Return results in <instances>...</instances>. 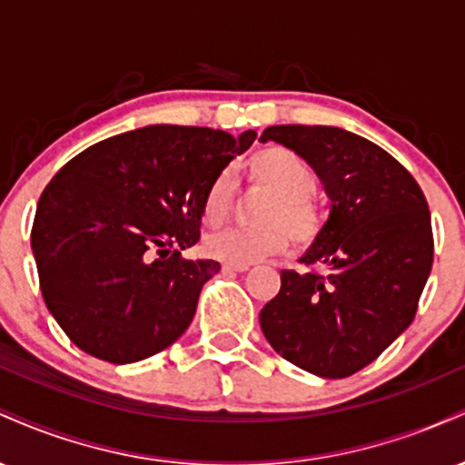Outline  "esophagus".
<instances>
[{
    "mask_svg": "<svg viewBox=\"0 0 465 465\" xmlns=\"http://www.w3.org/2000/svg\"><path fill=\"white\" fill-rule=\"evenodd\" d=\"M223 271L225 273H244V271H249V264H223Z\"/></svg>",
    "mask_w": 465,
    "mask_h": 465,
    "instance_id": "esophagus-1",
    "label": "esophagus"
}]
</instances>
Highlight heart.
Listing matches in <instances>:
<instances>
[{"mask_svg":"<svg viewBox=\"0 0 465 465\" xmlns=\"http://www.w3.org/2000/svg\"><path fill=\"white\" fill-rule=\"evenodd\" d=\"M255 188L271 192L260 210L262 227L221 229L205 238V253L225 264H251L266 255L286 251L288 236L300 247H311L323 229V216L312 190L317 185L312 168L286 146H264L251 153L242 163ZM233 205V188L227 173L212 181L203 199V218L218 225Z\"/></svg>","mask_w":465,"mask_h":465,"instance_id":"b5f03b06","label":"heart"}]
</instances>
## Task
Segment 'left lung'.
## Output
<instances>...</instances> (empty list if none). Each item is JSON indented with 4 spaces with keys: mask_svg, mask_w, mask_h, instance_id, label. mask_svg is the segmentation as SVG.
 <instances>
[{
    "mask_svg": "<svg viewBox=\"0 0 465 465\" xmlns=\"http://www.w3.org/2000/svg\"><path fill=\"white\" fill-rule=\"evenodd\" d=\"M306 159L332 207L302 258L308 273L282 271V288L260 312L282 359L322 378L370 365L413 322L430 266L433 229L418 181L381 146L336 126H269Z\"/></svg>",
    "mask_w": 465,
    "mask_h": 465,
    "instance_id": "1",
    "label": "left lung"
}]
</instances>
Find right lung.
I'll return each mask as SVG.
<instances>
[{
  "instance_id": "obj_1",
  "label": "right lung",
  "mask_w": 465,
  "mask_h": 465,
  "mask_svg": "<svg viewBox=\"0 0 465 465\" xmlns=\"http://www.w3.org/2000/svg\"><path fill=\"white\" fill-rule=\"evenodd\" d=\"M253 140V131L154 124L94 143L58 170L30 240L47 311L74 345L124 365L188 330L221 264L181 251L199 242L210 183Z\"/></svg>"
}]
</instances>
